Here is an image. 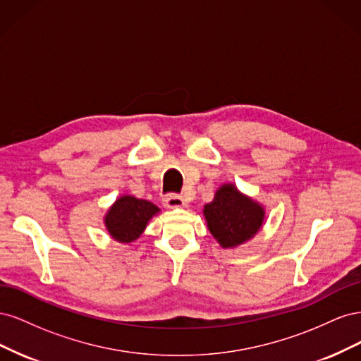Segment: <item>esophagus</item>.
Wrapping results in <instances>:
<instances>
[{"label":"esophagus","instance_id":"esophagus-1","mask_svg":"<svg viewBox=\"0 0 361 361\" xmlns=\"http://www.w3.org/2000/svg\"><path fill=\"white\" fill-rule=\"evenodd\" d=\"M162 203H164V206L169 207V209H180V207L187 206V200L180 197V195H178V194L166 195V197H164V200H162Z\"/></svg>","mask_w":361,"mask_h":361}]
</instances>
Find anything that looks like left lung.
Masks as SVG:
<instances>
[{
	"label": "left lung",
	"mask_w": 361,
	"mask_h": 361,
	"mask_svg": "<svg viewBox=\"0 0 361 361\" xmlns=\"http://www.w3.org/2000/svg\"><path fill=\"white\" fill-rule=\"evenodd\" d=\"M203 216L215 241L223 248H236L253 239L265 223V207L236 188L223 183L214 200L204 204Z\"/></svg>",
	"instance_id": "1"
}]
</instances>
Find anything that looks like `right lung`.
<instances>
[{
	"label": "right lung",
	"mask_w": 361,
	"mask_h": 361,
	"mask_svg": "<svg viewBox=\"0 0 361 361\" xmlns=\"http://www.w3.org/2000/svg\"><path fill=\"white\" fill-rule=\"evenodd\" d=\"M159 212V207L154 203L123 194L108 207L104 224L114 241L133 244L145 232L152 218Z\"/></svg>",
	"instance_id": "add662e5"
}]
</instances>
